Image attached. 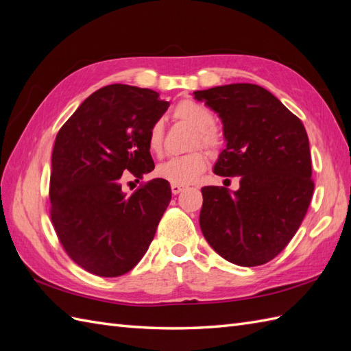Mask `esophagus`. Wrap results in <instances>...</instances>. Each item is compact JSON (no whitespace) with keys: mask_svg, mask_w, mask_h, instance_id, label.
<instances>
[{"mask_svg":"<svg viewBox=\"0 0 351 351\" xmlns=\"http://www.w3.org/2000/svg\"><path fill=\"white\" fill-rule=\"evenodd\" d=\"M184 190V186H178V184H171V192H173V195H178V193H182Z\"/></svg>","mask_w":351,"mask_h":351,"instance_id":"34e87169","label":"esophagus"}]
</instances>
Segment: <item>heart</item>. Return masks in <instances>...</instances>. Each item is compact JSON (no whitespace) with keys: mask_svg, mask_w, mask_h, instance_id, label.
Wrapping results in <instances>:
<instances>
[{"mask_svg":"<svg viewBox=\"0 0 351 351\" xmlns=\"http://www.w3.org/2000/svg\"><path fill=\"white\" fill-rule=\"evenodd\" d=\"M174 117L180 121H184L197 130V137L195 145H200L209 151H215L221 145V136L214 129L215 117L205 105L197 104L192 99H184L178 102L174 108ZM164 141V123L155 121L149 132H147V147L155 155L161 154ZM206 155L204 152H192L182 156L169 158L162 164L156 167L155 174L169 182L171 184L184 186L193 183L195 180L205 171L206 168Z\"/></svg>","mask_w":351,"mask_h":351,"instance_id":"1","label":"heart"}]
</instances>
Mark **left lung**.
Segmentation results:
<instances>
[{
    "label": "left lung",
    "mask_w": 351,
    "mask_h": 351,
    "mask_svg": "<svg viewBox=\"0 0 351 351\" xmlns=\"http://www.w3.org/2000/svg\"><path fill=\"white\" fill-rule=\"evenodd\" d=\"M222 121L226 149L214 173L240 189L202 187L199 224L219 256L240 267L269 262L299 230L313 195L309 137L299 117L252 83L193 92Z\"/></svg>",
    "instance_id": "left-lung-1"
}]
</instances>
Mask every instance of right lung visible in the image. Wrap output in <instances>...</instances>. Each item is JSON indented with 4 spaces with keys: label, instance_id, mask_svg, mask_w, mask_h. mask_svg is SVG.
Returning a JSON list of instances; mask_svg holds the SVG:
<instances>
[{
    "label": "right lung",
    "instance_id": "1",
    "mask_svg": "<svg viewBox=\"0 0 351 351\" xmlns=\"http://www.w3.org/2000/svg\"><path fill=\"white\" fill-rule=\"evenodd\" d=\"M169 102L129 84L93 92L61 127L52 151L51 219L60 243L79 267L98 277L133 269L154 240L171 200L162 178L127 197L120 178L155 168L147 132Z\"/></svg>",
    "mask_w": 351,
    "mask_h": 351
}]
</instances>
